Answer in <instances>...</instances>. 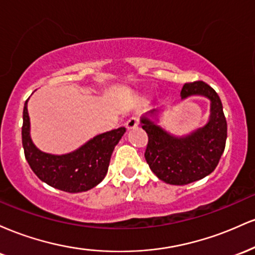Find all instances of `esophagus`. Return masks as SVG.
Returning a JSON list of instances; mask_svg holds the SVG:
<instances>
[{
  "instance_id": "esophagus-1",
  "label": "esophagus",
  "mask_w": 255,
  "mask_h": 255,
  "mask_svg": "<svg viewBox=\"0 0 255 255\" xmlns=\"http://www.w3.org/2000/svg\"><path fill=\"white\" fill-rule=\"evenodd\" d=\"M137 126H139V119L137 118H130L127 120V122H126V128H127L128 130L134 129Z\"/></svg>"
}]
</instances>
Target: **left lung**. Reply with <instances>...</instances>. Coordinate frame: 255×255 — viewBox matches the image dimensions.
<instances>
[{
	"label": "left lung",
	"instance_id": "1",
	"mask_svg": "<svg viewBox=\"0 0 255 255\" xmlns=\"http://www.w3.org/2000/svg\"><path fill=\"white\" fill-rule=\"evenodd\" d=\"M203 96L210 99L209 122L186 136H175L159 127L150 116L157 110L142 116L141 127L148 136L145 159L153 174L165 183L188 184L210 175L217 166L227 140V120L221 98L204 81L184 84L181 99Z\"/></svg>",
	"mask_w": 255,
	"mask_h": 255
}]
</instances>
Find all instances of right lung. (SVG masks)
<instances>
[{
  "label": "right lung",
  "mask_w": 255,
  "mask_h": 255,
  "mask_svg": "<svg viewBox=\"0 0 255 255\" xmlns=\"http://www.w3.org/2000/svg\"><path fill=\"white\" fill-rule=\"evenodd\" d=\"M27 101L22 113V146L25 158L39 180L68 193L86 192L105 177L114 148L126 133L125 127L92 137L71 153L50 154L38 150L30 135Z\"/></svg>",
  "instance_id": "obj_1"
}]
</instances>
